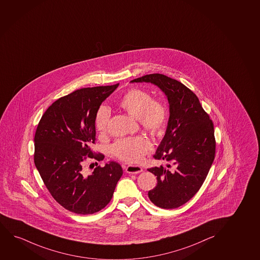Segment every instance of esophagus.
<instances>
[{
    "label": "esophagus",
    "instance_id": "34e87169",
    "mask_svg": "<svg viewBox=\"0 0 260 260\" xmlns=\"http://www.w3.org/2000/svg\"><path fill=\"white\" fill-rule=\"evenodd\" d=\"M125 171L129 174H137V173L142 172V168L138 165H128L127 167L125 168Z\"/></svg>",
    "mask_w": 260,
    "mask_h": 260
}]
</instances>
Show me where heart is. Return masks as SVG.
<instances>
[{"instance_id":"heart-1","label":"heart","mask_w":260,"mask_h":260,"mask_svg":"<svg viewBox=\"0 0 260 260\" xmlns=\"http://www.w3.org/2000/svg\"><path fill=\"white\" fill-rule=\"evenodd\" d=\"M118 105L129 115L138 118L139 122L147 131L157 135L165 128L167 121L168 109L160 99H152L151 95L143 89H132L118 101ZM111 112L102 105L96 111L95 130L105 134L108 128ZM151 143L142 136L120 139L112 146V153L121 161L135 164L142 160L151 150Z\"/></svg>"}]
</instances>
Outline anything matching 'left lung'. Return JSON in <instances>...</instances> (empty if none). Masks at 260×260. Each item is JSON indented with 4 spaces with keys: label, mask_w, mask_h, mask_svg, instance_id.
<instances>
[{
    "label": "left lung",
    "mask_w": 260,
    "mask_h": 260,
    "mask_svg": "<svg viewBox=\"0 0 260 260\" xmlns=\"http://www.w3.org/2000/svg\"><path fill=\"white\" fill-rule=\"evenodd\" d=\"M131 82H151L167 96L170 118L154 157L169 164L167 167L148 169L157 177V184L148 191V198L156 207L177 208L197 193L214 161V123L197 95L177 80L150 74Z\"/></svg>",
    "instance_id": "8db88e82"
}]
</instances>
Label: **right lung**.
Listing matches in <instances>:
<instances>
[{
	"mask_svg": "<svg viewBox=\"0 0 260 260\" xmlns=\"http://www.w3.org/2000/svg\"><path fill=\"white\" fill-rule=\"evenodd\" d=\"M118 83L77 89L56 100L44 113L34 137V164L51 195L67 210L91 214L112 200L123 171L116 161L95 167L88 175L84 161L105 155L93 154L95 117L103 101Z\"/></svg>",
	"mask_w": 260,
	"mask_h": 260,
	"instance_id": "1",
	"label": "right lung"
}]
</instances>
